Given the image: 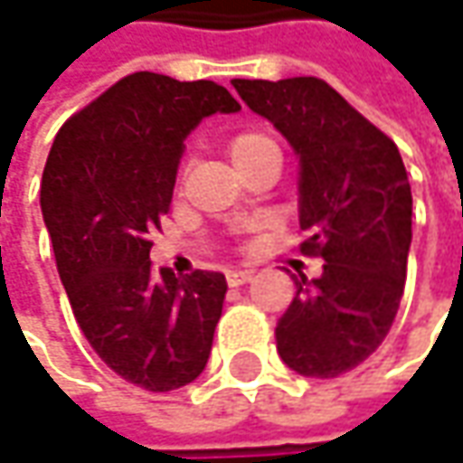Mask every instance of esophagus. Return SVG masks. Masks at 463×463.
<instances>
[{"mask_svg": "<svg viewBox=\"0 0 463 463\" xmlns=\"http://www.w3.org/2000/svg\"><path fill=\"white\" fill-rule=\"evenodd\" d=\"M251 269H231L228 272V286L231 288H238V286H246L249 280H251Z\"/></svg>", "mask_w": 463, "mask_h": 463, "instance_id": "1", "label": "esophagus"}]
</instances>
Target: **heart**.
<instances>
[{"mask_svg": "<svg viewBox=\"0 0 463 463\" xmlns=\"http://www.w3.org/2000/svg\"><path fill=\"white\" fill-rule=\"evenodd\" d=\"M264 151H280V146H278V141L267 130H259V128L238 130V133H232L231 141H228V156L235 165V170H241L243 165L254 162L259 154H264ZM183 177H185V165L177 173V185L183 183Z\"/></svg>", "mask_w": 463, "mask_h": 463, "instance_id": "1", "label": "heart"}]
</instances>
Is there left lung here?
Masks as SVG:
<instances>
[{
    "instance_id": "8db88e82",
    "label": "left lung",
    "mask_w": 463,
    "mask_h": 463,
    "mask_svg": "<svg viewBox=\"0 0 463 463\" xmlns=\"http://www.w3.org/2000/svg\"><path fill=\"white\" fill-rule=\"evenodd\" d=\"M301 162L304 257L325 259L317 280L293 278L278 319V354L304 377L359 367L393 325L411 246V185L393 138L322 78L232 80Z\"/></svg>"
}]
</instances>
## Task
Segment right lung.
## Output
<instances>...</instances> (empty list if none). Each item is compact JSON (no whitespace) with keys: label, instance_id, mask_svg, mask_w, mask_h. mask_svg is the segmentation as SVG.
<instances>
[{"label":"right lung","instance_id":"1","mask_svg":"<svg viewBox=\"0 0 463 463\" xmlns=\"http://www.w3.org/2000/svg\"><path fill=\"white\" fill-rule=\"evenodd\" d=\"M214 80L133 72L60 128L42 177V212L72 314L123 380L167 393L206 367L225 275L151 272V232L175 188L185 136L238 112Z\"/></svg>","mask_w":463,"mask_h":463}]
</instances>
